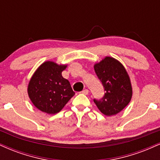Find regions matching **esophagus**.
I'll list each match as a JSON object with an SVG mask.
<instances>
[{
    "mask_svg": "<svg viewBox=\"0 0 160 160\" xmlns=\"http://www.w3.org/2000/svg\"><path fill=\"white\" fill-rule=\"evenodd\" d=\"M82 93L84 95H88V93H89V90H88V89H84V90L82 91Z\"/></svg>",
    "mask_w": 160,
    "mask_h": 160,
    "instance_id": "34e87169",
    "label": "esophagus"
}]
</instances>
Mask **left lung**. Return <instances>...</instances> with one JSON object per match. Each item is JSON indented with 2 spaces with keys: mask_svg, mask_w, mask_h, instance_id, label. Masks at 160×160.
Masks as SVG:
<instances>
[{
  "mask_svg": "<svg viewBox=\"0 0 160 160\" xmlns=\"http://www.w3.org/2000/svg\"><path fill=\"white\" fill-rule=\"evenodd\" d=\"M94 69L105 91L103 98L94 99L95 104L106 116L120 113L128 105L132 96L127 71L120 62L110 56L95 64Z\"/></svg>",
  "mask_w": 160,
  "mask_h": 160,
  "instance_id": "left-lung-1",
  "label": "left lung"
}]
</instances>
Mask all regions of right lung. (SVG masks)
<instances>
[{"label":"right lung","instance_id":"1","mask_svg":"<svg viewBox=\"0 0 160 160\" xmlns=\"http://www.w3.org/2000/svg\"><path fill=\"white\" fill-rule=\"evenodd\" d=\"M66 65L53 62H43L36 70L28 86V94L35 107L40 111L55 114L65 107L74 96L71 84L62 77Z\"/></svg>","mask_w":160,"mask_h":160}]
</instances>
